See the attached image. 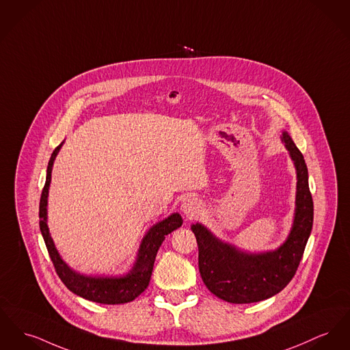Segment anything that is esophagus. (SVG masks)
<instances>
[{
    "label": "esophagus",
    "instance_id": "34e87169",
    "mask_svg": "<svg viewBox=\"0 0 350 350\" xmlns=\"http://www.w3.org/2000/svg\"><path fill=\"white\" fill-rule=\"evenodd\" d=\"M201 210V205L197 200L194 198H186L184 202L181 204V211L185 214L187 218H193L196 217Z\"/></svg>",
    "mask_w": 350,
    "mask_h": 350
}]
</instances>
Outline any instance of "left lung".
Instances as JSON below:
<instances>
[{"label": "left lung", "mask_w": 350, "mask_h": 350, "mask_svg": "<svg viewBox=\"0 0 350 350\" xmlns=\"http://www.w3.org/2000/svg\"><path fill=\"white\" fill-rule=\"evenodd\" d=\"M280 139L297 178L293 224L283 245L272 251L248 252L221 241L201 224L191 225L198 245L201 278L211 293L227 303H256L279 293L295 276L308 242L313 225L308 169L287 131L282 132Z\"/></svg>", "instance_id": "obj_1"}]
</instances>
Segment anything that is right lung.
Masks as SVG:
<instances>
[{
    "mask_svg": "<svg viewBox=\"0 0 350 350\" xmlns=\"http://www.w3.org/2000/svg\"><path fill=\"white\" fill-rule=\"evenodd\" d=\"M64 142L58 145L51 153L50 161L47 165V176L44 187L42 190L41 202H40V228H41L43 241L47 247L49 255L53 260V265L63 284L75 295L85 300L100 303V304H124L135 300L139 295L144 292L149 286L150 275L153 271L154 259L157 251L164 242L165 237L172 231L177 230L183 225V218L178 213L170 214L167 218L157 222L150 227L140 243L137 256L133 267L126 273L119 276H92L83 275L70 267L62 256L59 255L54 241L50 235L47 226V197L49 187L51 183V170L54 160L59 153Z\"/></svg>",
    "mask_w": 350,
    "mask_h": 350,
    "instance_id": "right-lung-1",
    "label": "right lung"
}]
</instances>
